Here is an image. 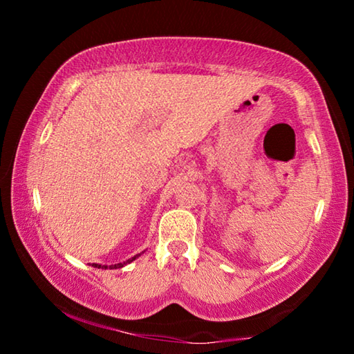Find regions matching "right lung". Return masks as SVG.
I'll return each instance as SVG.
<instances>
[{
  "mask_svg": "<svg viewBox=\"0 0 354 354\" xmlns=\"http://www.w3.org/2000/svg\"><path fill=\"white\" fill-rule=\"evenodd\" d=\"M139 256L140 254H136L134 257H131V259L124 261V262H120V263H113V266H101V263H92V267H95V268H104V270H106V268H111V270H113V268H122L123 266H127V263L136 261Z\"/></svg>",
  "mask_w": 354,
  "mask_h": 354,
  "instance_id": "add662e5",
  "label": "right lung"
}]
</instances>
